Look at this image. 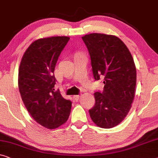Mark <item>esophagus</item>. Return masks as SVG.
<instances>
[{"label": "esophagus", "mask_w": 158, "mask_h": 158, "mask_svg": "<svg viewBox=\"0 0 158 158\" xmlns=\"http://www.w3.org/2000/svg\"><path fill=\"white\" fill-rule=\"evenodd\" d=\"M74 99H79L80 97H81V95L80 94H79V95H75V96H74Z\"/></svg>", "instance_id": "esophagus-1"}]
</instances>
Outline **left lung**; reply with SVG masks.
<instances>
[{
    "label": "left lung",
    "mask_w": 158,
    "mask_h": 158,
    "mask_svg": "<svg viewBox=\"0 0 158 158\" xmlns=\"http://www.w3.org/2000/svg\"><path fill=\"white\" fill-rule=\"evenodd\" d=\"M90 55L95 80L103 79L102 92L94 94L95 104L89 110L99 127L118 125L132 106L136 86V68L132 54L120 39L113 35L90 34L82 36Z\"/></svg>",
    "instance_id": "8db88e82"
}]
</instances>
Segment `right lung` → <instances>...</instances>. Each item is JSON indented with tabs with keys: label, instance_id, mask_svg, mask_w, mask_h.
I'll use <instances>...</instances> for the list:
<instances>
[{
	"label": "right lung",
	"instance_id": "add662e5",
	"mask_svg": "<svg viewBox=\"0 0 158 158\" xmlns=\"http://www.w3.org/2000/svg\"><path fill=\"white\" fill-rule=\"evenodd\" d=\"M70 38L52 36L33 42L24 53L19 70L22 100L34 120L44 127L55 129L67 121L72 102L54 91V72L62 50Z\"/></svg>",
	"mask_w": 158,
	"mask_h": 158
}]
</instances>
